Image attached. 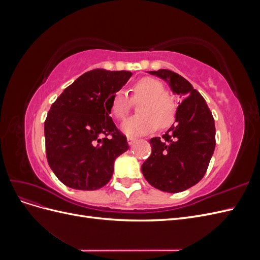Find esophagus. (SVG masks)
Here are the masks:
<instances>
[{
	"label": "esophagus",
	"instance_id": "34e87169",
	"mask_svg": "<svg viewBox=\"0 0 260 260\" xmlns=\"http://www.w3.org/2000/svg\"><path fill=\"white\" fill-rule=\"evenodd\" d=\"M127 140H128V144L129 145H133V144L137 142V139L136 138H132V137H128Z\"/></svg>",
	"mask_w": 260,
	"mask_h": 260
}]
</instances>
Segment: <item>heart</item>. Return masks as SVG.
Here are the masks:
<instances>
[{
  "label": "heart",
  "mask_w": 260,
  "mask_h": 260,
  "mask_svg": "<svg viewBox=\"0 0 260 260\" xmlns=\"http://www.w3.org/2000/svg\"><path fill=\"white\" fill-rule=\"evenodd\" d=\"M131 98L123 90L115 92L108 102L111 115L117 120H122L129 114L132 103H139L136 116L122 123V131L127 136H145L155 131L157 127L167 128L176 115L174 101L165 93L164 84L151 77H144L133 83Z\"/></svg>",
  "instance_id": "1"
}]
</instances>
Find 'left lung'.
<instances>
[{
	"label": "left lung",
	"instance_id": "1",
	"mask_svg": "<svg viewBox=\"0 0 260 260\" xmlns=\"http://www.w3.org/2000/svg\"><path fill=\"white\" fill-rule=\"evenodd\" d=\"M167 81L182 102L176 123L159 138H152V154L142 165L147 182L160 191L179 193L205 176L216 146L215 120L206 101L182 76L168 69L149 72Z\"/></svg>",
	"mask_w": 260,
	"mask_h": 260
}]
</instances>
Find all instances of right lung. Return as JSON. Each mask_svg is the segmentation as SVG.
<instances>
[{
    "instance_id": "obj_1",
    "label": "right lung",
    "mask_w": 260,
    "mask_h": 260,
    "mask_svg": "<svg viewBox=\"0 0 260 260\" xmlns=\"http://www.w3.org/2000/svg\"><path fill=\"white\" fill-rule=\"evenodd\" d=\"M131 76L125 70H90L52 104L44 122L46 158L65 185L92 191L111 180L115 159L129 145L109 117L108 102Z\"/></svg>"
}]
</instances>
